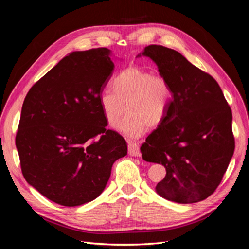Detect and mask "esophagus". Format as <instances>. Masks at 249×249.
Returning <instances> with one entry per match:
<instances>
[{
    "instance_id": "obj_1",
    "label": "esophagus",
    "mask_w": 249,
    "mask_h": 249,
    "mask_svg": "<svg viewBox=\"0 0 249 249\" xmlns=\"http://www.w3.org/2000/svg\"><path fill=\"white\" fill-rule=\"evenodd\" d=\"M129 154L133 157H140L141 153H140V148L137 143L134 142H129Z\"/></svg>"
}]
</instances>
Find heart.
Here are the masks:
<instances>
[{"label":"heart","instance_id":"heart-1","mask_svg":"<svg viewBox=\"0 0 249 249\" xmlns=\"http://www.w3.org/2000/svg\"><path fill=\"white\" fill-rule=\"evenodd\" d=\"M112 88L100 94V106L110 126L118 124L126 109L129 115L118 126L126 137L138 138L147 126L153 129L164 122L172 91L161 74L132 65L113 79Z\"/></svg>","mask_w":249,"mask_h":249}]
</instances>
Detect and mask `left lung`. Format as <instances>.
<instances>
[{
  "mask_svg": "<svg viewBox=\"0 0 249 249\" xmlns=\"http://www.w3.org/2000/svg\"><path fill=\"white\" fill-rule=\"evenodd\" d=\"M142 55L158 65L172 91L164 122L140 148L145 161L166 168L156 191L178 203L206 199L219 186L235 150L231 107L216 80L178 52L150 44Z\"/></svg>",
  "mask_w": 249,
  "mask_h": 249,
  "instance_id": "1",
  "label": "left lung"
}]
</instances>
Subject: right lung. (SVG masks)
<instances>
[{"mask_svg":"<svg viewBox=\"0 0 249 249\" xmlns=\"http://www.w3.org/2000/svg\"><path fill=\"white\" fill-rule=\"evenodd\" d=\"M110 50L72 52L29 90L16 145L22 176L50 200L77 207L104 191L126 142L108 123L100 94L114 64Z\"/></svg>","mask_w":249,"mask_h":249,"instance_id":"right-lung-1","label":"right lung"}]
</instances>
